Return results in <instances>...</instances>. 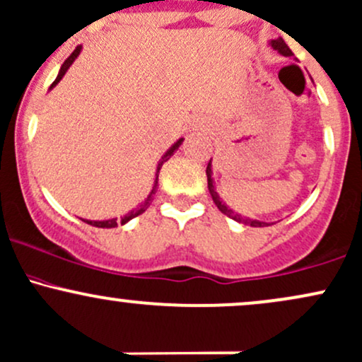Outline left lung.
Listing matches in <instances>:
<instances>
[{
    "label": "left lung",
    "instance_id": "1",
    "mask_svg": "<svg viewBox=\"0 0 362 362\" xmlns=\"http://www.w3.org/2000/svg\"><path fill=\"white\" fill-rule=\"evenodd\" d=\"M269 46H272L275 51H278V53H280V54H284V57H293V53L291 51V47L285 45V41H284V39H281V37L272 39V41H269ZM206 175H208V189H209V194H211L214 204L218 206V209H220L221 213L226 214V216H228V218H232V220L239 221V223H244V225H251V226H268V225H269V223H266V221L252 220V218L242 216V214L235 213V211H233V209H230L228 206L225 204L223 199H221V197L218 196L216 190H214V184H213V178H211V175H213V172H211V160H209V163H208V168H206Z\"/></svg>",
    "mask_w": 362,
    "mask_h": 362
}]
</instances>
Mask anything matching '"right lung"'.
Wrapping results in <instances>:
<instances>
[{
  "mask_svg": "<svg viewBox=\"0 0 362 362\" xmlns=\"http://www.w3.org/2000/svg\"><path fill=\"white\" fill-rule=\"evenodd\" d=\"M81 51H82V46H77V47H75V49H74V53H71L70 57L65 59V63H63V65H62V69H59V71H58V77L54 78V82H53V84H51L49 89H53V87L57 86L59 81H62V78H63V75L66 74V70L70 69V66H71V63L75 62V58H77L78 54H81ZM182 142H184V137H182V139H178V141L175 142V144L172 146V148H170L168 151H166L165 154H163V156H161V160H160V163H158V166H156V178H154L153 189H151L149 196L146 197V199L142 201L141 204L137 206V208H134L132 211H129V213H127L125 216H123L120 221H118L117 218H111V220H103V221H93V220H82V221H86V223H89V225H93V226H98V228H115V226H118V225H125L127 221H130V220H132V218H136V216H139V214H142V213H144L146 209L149 208V204H151V202H153V196H154V194H156V187H158V173H160V170H161L163 163H166V161L170 160V158L173 156V153H175V151H177L178 148H180V144H182Z\"/></svg>",
  "mask_w": 362,
  "mask_h": 362,
  "instance_id": "1",
  "label": "right lung"
}]
</instances>
